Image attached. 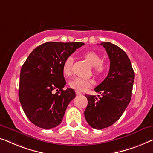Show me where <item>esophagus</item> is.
<instances>
[{
  "label": "esophagus",
  "mask_w": 153,
  "mask_h": 153,
  "mask_svg": "<svg viewBox=\"0 0 153 153\" xmlns=\"http://www.w3.org/2000/svg\"><path fill=\"white\" fill-rule=\"evenodd\" d=\"M76 94H77V95H81V94H82L81 92L79 91H76Z\"/></svg>",
  "instance_id": "1"
}]
</instances>
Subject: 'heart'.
I'll use <instances>...</instances> for the list:
<instances>
[{
	"label": "heart",
	"instance_id": "1",
	"mask_svg": "<svg viewBox=\"0 0 153 153\" xmlns=\"http://www.w3.org/2000/svg\"><path fill=\"white\" fill-rule=\"evenodd\" d=\"M84 57L91 66H94V73L97 75H101L107 69V66L103 63L100 55L94 51H89L84 53ZM73 65V57L69 56L64 60L62 64V72L64 76H68L71 74ZM94 84L92 79L82 78V77H76L69 81L68 85L71 88L76 91H83L91 87Z\"/></svg>",
	"mask_w": 153,
	"mask_h": 153
}]
</instances>
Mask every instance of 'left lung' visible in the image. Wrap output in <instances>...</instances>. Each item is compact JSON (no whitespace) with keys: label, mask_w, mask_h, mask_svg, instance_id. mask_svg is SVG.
I'll return each instance as SVG.
<instances>
[{"label":"left lung","mask_w":153,"mask_h":153,"mask_svg":"<svg viewBox=\"0 0 153 153\" xmlns=\"http://www.w3.org/2000/svg\"><path fill=\"white\" fill-rule=\"evenodd\" d=\"M100 45L110 60L109 74L95 88L102 97L85 95L88 105L84 112L88 124L96 130L106 128L120 119L130 102L134 80V70L125 51L110 42Z\"/></svg>","instance_id":"8db88e82"}]
</instances>
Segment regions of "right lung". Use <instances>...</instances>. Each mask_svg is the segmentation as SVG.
I'll list each match as a JSON object with an SVG mask.
<instances>
[{"instance_id": "add662e5", "label": "right lung", "mask_w": 153, "mask_h": 153, "mask_svg": "<svg viewBox=\"0 0 153 153\" xmlns=\"http://www.w3.org/2000/svg\"><path fill=\"white\" fill-rule=\"evenodd\" d=\"M83 45L82 42L44 43L34 49L23 64L19 100L26 117L36 126L48 130L61 123L67 106L76 97L73 89L63 90L66 81L62 64Z\"/></svg>"}]
</instances>
